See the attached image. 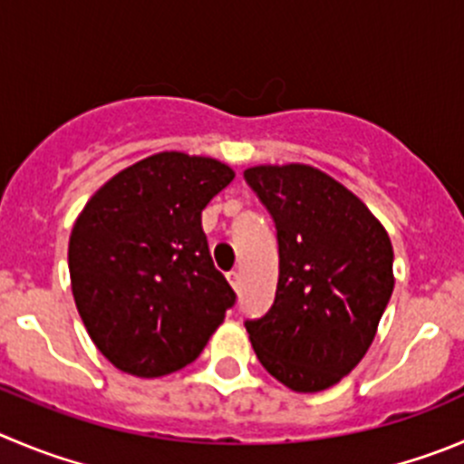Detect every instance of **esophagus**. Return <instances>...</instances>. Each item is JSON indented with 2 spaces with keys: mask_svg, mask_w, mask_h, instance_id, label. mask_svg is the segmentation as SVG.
I'll return each instance as SVG.
<instances>
[{
  "mask_svg": "<svg viewBox=\"0 0 464 464\" xmlns=\"http://www.w3.org/2000/svg\"><path fill=\"white\" fill-rule=\"evenodd\" d=\"M228 284L233 285V291H237V288H240L242 285V275L237 270H233V272H228Z\"/></svg>",
  "mask_w": 464,
  "mask_h": 464,
  "instance_id": "34e87169",
  "label": "esophagus"
}]
</instances>
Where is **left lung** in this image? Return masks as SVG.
I'll use <instances>...</instances> for the list:
<instances>
[{
  "mask_svg": "<svg viewBox=\"0 0 464 464\" xmlns=\"http://www.w3.org/2000/svg\"><path fill=\"white\" fill-rule=\"evenodd\" d=\"M279 240L275 304L246 320L263 369L293 392L334 387L369 353L393 291L387 228L345 185L311 164L245 169Z\"/></svg>",
  "mask_w": 464,
  "mask_h": 464,
  "instance_id": "obj_1",
  "label": "left lung"
}]
</instances>
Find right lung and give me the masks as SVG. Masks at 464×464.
<instances>
[{"label": "right lung", "mask_w": 464, "mask_h": 464, "mask_svg": "<svg viewBox=\"0 0 464 464\" xmlns=\"http://www.w3.org/2000/svg\"><path fill=\"white\" fill-rule=\"evenodd\" d=\"M233 179L218 158L162 150L111 176L77 215L72 297L95 348L123 373L188 366L236 302L201 227V210Z\"/></svg>", "instance_id": "right-lung-1"}]
</instances>
